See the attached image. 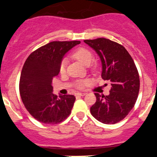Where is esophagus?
<instances>
[{
  "label": "esophagus",
  "mask_w": 157,
  "mask_h": 157,
  "mask_svg": "<svg viewBox=\"0 0 157 157\" xmlns=\"http://www.w3.org/2000/svg\"><path fill=\"white\" fill-rule=\"evenodd\" d=\"M86 95V93H77L75 94L76 96H85Z\"/></svg>",
  "instance_id": "1"
}]
</instances>
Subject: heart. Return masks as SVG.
<instances>
[{
    "mask_svg": "<svg viewBox=\"0 0 157 157\" xmlns=\"http://www.w3.org/2000/svg\"><path fill=\"white\" fill-rule=\"evenodd\" d=\"M72 57L75 59L78 60L80 62L84 65H90L93 59V55L90 50L83 47H79L74 51L72 53ZM67 64V60L66 58H64L61 61L59 64V72L63 74L65 73L66 67ZM89 81L87 80H79L76 83V86L79 89H82L88 84Z\"/></svg>",
    "mask_w": 157,
    "mask_h": 157,
    "instance_id": "1",
    "label": "heart"
}]
</instances>
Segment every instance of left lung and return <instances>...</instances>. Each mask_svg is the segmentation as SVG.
<instances>
[{
    "label": "left lung",
    "mask_w": 157,
    "mask_h": 157,
    "mask_svg": "<svg viewBox=\"0 0 157 157\" xmlns=\"http://www.w3.org/2000/svg\"><path fill=\"white\" fill-rule=\"evenodd\" d=\"M84 42L99 55L102 78L111 83L109 96L95 93L96 102L90 112L104 124L119 122L134 108L138 96L140 77L134 60L123 45L110 39L98 38Z\"/></svg>",
    "instance_id": "8db88e82"
}]
</instances>
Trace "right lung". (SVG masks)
I'll return each instance as SVG.
<instances>
[{"mask_svg": "<svg viewBox=\"0 0 157 157\" xmlns=\"http://www.w3.org/2000/svg\"><path fill=\"white\" fill-rule=\"evenodd\" d=\"M80 41H54L32 52L23 64L20 79V94L25 108L44 124L62 122L71 113L73 95L52 93V80L59 73L63 56Z\"/></svg>", "mask_w": 157, "mask_h": 157, "instance_id": "right-lung-1", "label": "right lung"}]
</instances>
